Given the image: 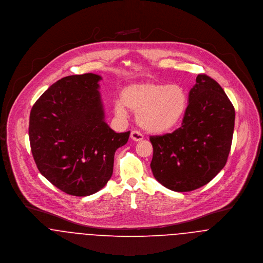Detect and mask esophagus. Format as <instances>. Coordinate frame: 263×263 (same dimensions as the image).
<instances>
[{
    "instance_id": "1",
    "label": "esophagus",
    "mask_w": 263,
    "mask_h": 263,
    "mask_svg": "<svg viewBox=\"0 0 263 263\" xmlns=\"http://www.w3.org/2000/svg\"><path fill=\"white\" fill-rule=\"evenodd\" d=\"M130 136H131V139L134 141H141L143 139V134L138 130H133Z\"/></svg>"
}]
</instances>
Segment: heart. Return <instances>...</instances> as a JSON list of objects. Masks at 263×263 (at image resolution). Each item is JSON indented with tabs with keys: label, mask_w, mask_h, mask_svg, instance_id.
<instances>
[{
	"label": "heart",
	"mask_w": 263,
	"mask_h": 263,
	"mask_svg": "<svg viewBox=\"0 0 263 263\" xmlns=\"http://www.w3.org/2000/svg\"><path fill=\"white\" fill-rule=\"evenodd\" d=\"M186 93L178 85L144 82L130 85L114 105L118 117L125 118L128 109L136 112L139 125L149 132L160 133L173 128L186 108Z\"/></svg>",
	"instance_id": "b5f03b06"
}]
</instances>
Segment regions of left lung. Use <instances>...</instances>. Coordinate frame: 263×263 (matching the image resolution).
<instances>
[{
    "label": "left lung",
    "instance_id": "8db88e82",
    "mask_svg": "<svg viewBox=\"0 0 263 263\" xmlns=\"http://www.w3.org/2000/svg\"><path fill=\"white\" fill-rule=\"evenodd\" d=\"M234 123L235 110L224 89L199 74L181 126L173 133L150 136V167L156 180L175 192H191L210 182L227 162Z\"/></svg>",
    "mask_w": 263,
    "mask_h": 263
}]
</instances>
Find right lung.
<instances>
[{
  "instance_id": "add662e5",
  "label": "right lung",
  "mask_w": 263,
  "mask_h": 263,
  "mask_svg": "<svg viewBox=\"0 0 263 263\" xmlns=\"http://www.w3.org/2000/svg\"><path fill=\"white\" fill-rule=\"evenodd\" d=\"M95 73L62 78L36 101L30 113L31 151L38 171L60 191L87 197L113 175L114 155L130 131L116 133L105 121Z\"/></svg>"
}]
</instances>
